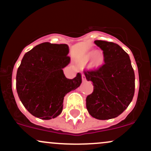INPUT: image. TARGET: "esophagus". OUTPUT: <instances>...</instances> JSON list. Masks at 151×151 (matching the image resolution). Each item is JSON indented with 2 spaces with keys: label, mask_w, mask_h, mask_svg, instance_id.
<instances>
[{
  "label": "esophagus",
  "mask_w": 151,
  "mask_h": 151,
  "mask_svg": "<svg viewBox=\"0 0 151 151\" xmlns=\"http://www.w3.org/2000/svg\"><path fill=\"white\" fill-rule=\"evenodd\" d=\"M82 82H85L86 81V77L84 74H82Z\"/></svg>",
  "instance_id": "34e87169"
}]
</instances>
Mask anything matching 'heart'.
<instances>
[{
  "mask_svg": "<svg viewBox=\"0 0 151 151\" xmlns=\"http://www.w3.org/2000/svg\"><path fill=\"white\" fill-rule=\"evenodd\" d=\"M91 57L89 64L92 67H98L102 66L105 62V56L102 51H95L94 52L89 53L86 56V61H87Z\"/></svg>",
  "mask_w": 151,
  "mask_h": 151,
  "instance_id": "heart-1",
  "label": "heart"
}]
</instances>
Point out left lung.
<instances>
[{"mask_svg":"<svg viewBox=\"0 0 151 151\" xmlns=\"http://www.w3.org/2000/svg\"><path fill=\"white\" fill-rule=\"evenodd\" d=\"M103 51L105 64L95 70L84 71L94 91L86 99L88 112L97 120L115 118L124 112L133 98L135 73L130 57L112 42L94 41Z\"/></svg>","mask_w":151,"mask_h":151,"instance_id":"8db88e82","label":"left lung"}]
</instances>
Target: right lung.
I'll list each match as a JSON object with an SVG mask.
<instances>
[{
	"instance_id": "1",
	"label": "right lung",
	"mask_w": 151,
	"mask_h": 151,
	"mask_svg": "<svg viewBox=\"0 0 151 151\" xmlns=\"http://www.w3.org/2000/svg\"><path fill=\"white\" fill-rule=\"evenodd\" d=\"M67 44L49 42L25 54L16 74V90L25 108L32 115L50 120L59 115L64 96L82 83V75L67 79L63 68L70 63Z\"/></svg>"
}]
</instances>
